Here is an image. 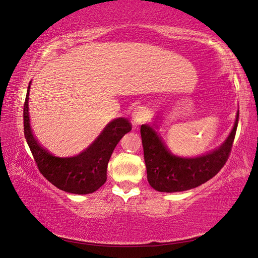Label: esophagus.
<instances>
[{"instance_id": "esophagus-1", "label": "esophagus", "mask_w": 258, "mask_h": 258, "mask_svg": "<svg viewBox=\"0 0 258 258\" xmlns=\"http://www.w3.org/2000/svg\"><path fill=\"white\" fill-rule=\"evenodd\" d=\"M147 118H148V112L146 110V108L140 107L133 113V121H132V123H133V125L137 126V125L145 123V120H147Z\"/></svg>"}]
</instances>
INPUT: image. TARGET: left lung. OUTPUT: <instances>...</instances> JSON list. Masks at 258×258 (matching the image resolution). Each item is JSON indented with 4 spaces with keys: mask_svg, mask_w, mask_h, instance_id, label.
<instances>
[{
    "mask_svg": "<svg viewBox=\"0 0 258 258\" xmlns=\"http://www.w3.org/2000/svg\"><path fill=\"white\" fill-rule=\"evenodd\" d=\"M239 112L233 130L217 150L197 158L172 155L150 125L141 126V138L149 184L160 192L194 189L214 177L229 159L238 127Z\"/></svg>",
    "mask_w": 258,
    "mask_h": 258,
    "instance_id": "left-lung-1",
    "label": "left lung"
}]
</instances>
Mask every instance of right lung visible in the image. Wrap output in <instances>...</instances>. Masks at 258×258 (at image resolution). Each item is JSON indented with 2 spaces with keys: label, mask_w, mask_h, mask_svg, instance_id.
<instances>
[{
  "label": "right lung",
  "mask_w": 258,
  "mask_h": 258,
  "mask_svg": "<svg viewBox=\"0 0 258 258\" xmlns=\"http://www.w3.org/2000/svg\"><path fill=\"white\" fill-rule=\"evenodd\" d=\"M28 93L29 86L24 103V133L38 171L47 181L62 191L75 195L97 191L107 180V167L113 149L120 139L132 130L128 120L117 118L110 121L97 140L82 154L60 158L51 155L34 138L29 125Z\"/></svg>",
  "instance_id": "obj_1"
}]
</instances>
